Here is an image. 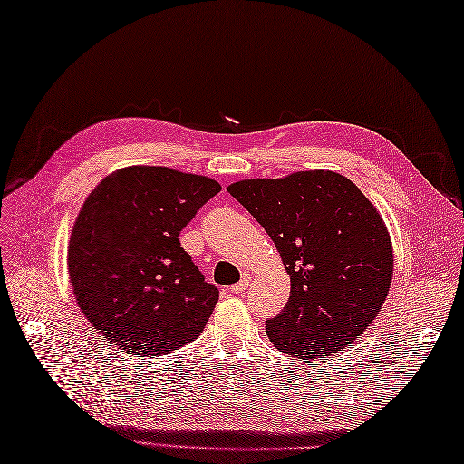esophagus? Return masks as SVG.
I'll return each mask as SVG.
<instances>
[{"mask_svg": "<svg viewBox=\"0 0 464 464\" xmlns=\"http://www.w3.org/2000/svg\"><path fill=\"white\" fill-rule=\"evenodd\" d=\"M250 281H252V277L247 276V274H244V276H242V279L238 281V284H234V285L230 287V291L234 293V295H240V293H242V291H246V289H247V285H250Z\"/></svg>", "mask_w": 464, "mask_h": 464, "instance_id": "34e87169", "label": "esophagus"}]
</instances>
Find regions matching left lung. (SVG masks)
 Segmentation results:
<instances>
[{
    "mask_svg": "<svg viewBox=\"0 0 464 464\" xmlns=\"http://www.w3.org/2000/svg\"><path fill=\"white\" fill-rule=\"evenodd\" d=\"M228 193L262 224L291 277L287 304L266 321L274 346L311 362L354 343L378 317L393 274L374 205L333 171L247 179Z\"/></svg>",
    "mask_w": 464,
    "mask_h": 464,
    "instance_id": "left-lung-1",
    "label": "left lung"
}]
</instances>
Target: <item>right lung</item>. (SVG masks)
<instances>
[{"label":"right lung","instance_id":"right-lung-1","mask_svg":"<svg viewBox=\"0 0 464 464\" xmlns=\"http://www.w3.org/2000/svg\"><path fill=\"white\" fill-rule=\"evenodd\" d=\"M218 193L208 177L128 167L86 198L69 246L71 284L84 317L121 353L161 356L205 329L218 289L179 234Z\"/></svg>","mask_w":464,"mask_h":464}]
</instances>
